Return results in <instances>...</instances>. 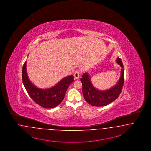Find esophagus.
Returning a JSON list of instances; mask_svg holds the SVG:
<instances>
[{
	"mask_svg": "<svg viewBox=\"0 0 151 151\" xmlns=\"http://www.w3.org/2000/svg\"><path fill=\"white\" fill-rule=\"evenodd\" d=\"M74 77L75 79H78L79 77H80V72L78 71H76L75 73H74Z\"/></svg>",
	"mask_w": 151,
	"mask_h": 151,
	"instance_id": "esophagus-1",
	"label": "esophagus"
}]
</instances>
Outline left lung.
<instances>
[{
    "mask_svg": "<svg viewBox=\"0 0 151 151\" xmlns=\"http://www.w3.org/2000/svg\"><path fill=\"white\" fill-rule=\"evenodd\" d=\"M116 63L121 68L120 77L117 83L111 88L105 90H100L95 88L91 83L88 73H85L80 80L83 85V93L84 99L88 104L94 106H103L108 105L119 96L124 81V70L121 59L118 57Z\"/></svg>",
    "mask_w": 151,
    "mask_h": 151,
    "instance_id": "1",
    "label": "left lung"
}]
</instances>
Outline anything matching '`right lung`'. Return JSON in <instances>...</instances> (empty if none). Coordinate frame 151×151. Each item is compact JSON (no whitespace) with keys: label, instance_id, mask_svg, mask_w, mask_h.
Segmentation results:
<instances>
[{"label":"right lung","instance_id":"1","mask_svg":"<svg viewBox=\"0 0 151 151\" xmlns=\"http://www.w3.org/2000/svg\"><path fill=\"white\" fill-rule=\"evenodd\" d=\"M22 81L28 94L36 103L43 108H52L63 101L68 86L74 79L73 75H68L50 88H38L28 78L26 61L22 68Z\"/></svg>","mask_w":151,"mask_h":151}]
</instances>
